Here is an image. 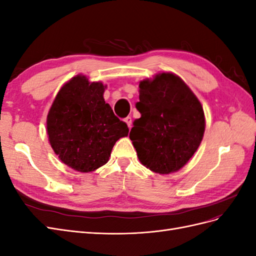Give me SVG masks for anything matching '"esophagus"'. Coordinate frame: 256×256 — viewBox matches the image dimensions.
Here are the masks:
<instances>
[{
  "mask_svg": "<svg viewBox=\"0 0 256 256\" xmlns=\"http://www.w3.org/2000/svg\"><path fill=\"white\" fill-rule=\"evenodd\" d=\"M125 122H126V124L128 125V127L131 128V124H132V120H131L130 116H127V118H125Z\"/></svg>",
  "mask_w": 256,
  "mask_h": 256,
  "instance_id": "34e87169",
  "label": "esophagus"
}]
</instances>
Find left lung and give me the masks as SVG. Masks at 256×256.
I'll list each match as a JSON object with an SVG mask.
<instances>
[{"instance_id":"obj_1","label":"left lung","mask_w":256,"mask_h":256,"mask_svg":"<svg viewBox=\"0 0 256 256\" xmlns=\"http://www.w3.org/2000/svg\"><path fill=\"white\" fill-rule=\"evenodd\" d=\"M141 118L129 138L138 160L159 174L177 172L193 156L205 131L203 106L180 76L162 72L138 85Z\"/></svg>"}]
</instances>
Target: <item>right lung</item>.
<instances>
[{
    "label": "right lung",
    "instance_id": "add662e5",
    "mask_svg": "<svg viewBox=\"0 0 256 256\" xmlns=\"http://www.w3.org/2000/svg\"><path fill=\"white\" fill-rule=\"evenodd\" d=\"M106 86L78 74L65 83L47 116L49 142L60 161L88 173L106 164L116 141L127 136L126 122L104 98Z\"/></svg>",
    "mask_w": 256,
    "mask_h": 256
}]
</instances>
